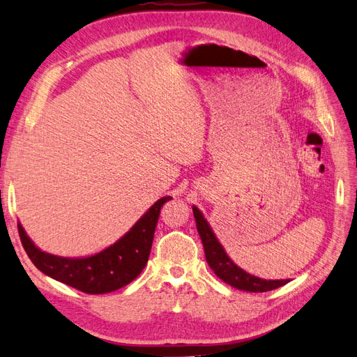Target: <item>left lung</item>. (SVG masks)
<instances>
[{
  "label": "left lung",
  "mask_w": 357,
  "mask_h": 357,
  "mask_svg": "<svg viewBox=\"0 0 357 357\" xmlns=\"http://www.w3.org/2000/svg\"><path fill=\"white\" fill-rule=\"evenodd\" d=\"M193 215L196 219L197 232L204 248L206 261L223 282L234 288L249 292H265L280 288L289 282V280H262L259 277L250 275L249 272L238 266L229 258L225 248L216 238L213 229L196 206H193Z\"/></svg>",
  "instance_id": "left-lung-1"
}]
</instances>
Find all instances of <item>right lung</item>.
<instances>
[{"mask_svg":"<svg viewBox=\"0 0 357 357\" xmlns=\"http://www.w3.org/2000/svg\"><path fill=\"white\" fill-rule=\"evenodd\" d=\"M172 199H158L115 243L88 257L66 258L45 252L36 246L20 222L18 234L29 258L45 275L86 294H107L141 274L149 262L161 207Z\"/></svg>","mask_w":357,"mask_h":357,"instance_id":"obj_1","label":"right lung"}]
</instances>
